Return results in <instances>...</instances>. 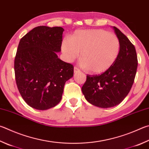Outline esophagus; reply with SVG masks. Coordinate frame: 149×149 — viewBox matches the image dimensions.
I'll list each match as a JSON object with an SVG mask.
<instances>
[{
    "label": "esophagus",
    "mask_w": 149,
    "mask_h": 149,
    "mask_svg": "<svg viewBox=\"0 0 149 149\" xmlns=\"http://www.w3.org/2000/svg\"><path fill=\"white\" fill-rule=\"evenodd\" d=\"M80 72V70L77 67H74V73H77Z\"/></svg>",
    "instance_id": "esophagus-1"
}]
</instances>
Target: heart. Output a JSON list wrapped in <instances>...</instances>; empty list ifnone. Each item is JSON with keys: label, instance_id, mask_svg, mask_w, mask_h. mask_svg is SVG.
<instances>
[{"label": "heart", "instance_id": "b5f03b06", "mask_svg": "<svg viewBox=\"0 0 149 149\" xmlns=\"http://www.w3.org/2000/svg\"><path fill=\"white\" fill-rule=\"evenodd\" d=\"M61 49L68 62L76 59L81 52V66L95 74L106 71L117 59L120 42L114 34L102 29L79 30L64 39Z\"/></svg>", "mask_w": 149, "mask_h": 149}]
</instances>
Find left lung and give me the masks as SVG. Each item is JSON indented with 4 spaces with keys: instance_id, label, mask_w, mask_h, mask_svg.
I'll use <instances>...</instances> for the list:
<instances>
[{
    "instance_id": "8db88e82",
    "label": "left lung",
    "mask_w": 149,
    "mask_h": 149,
    "mask_svg": "<svg viewBox=\"0 0 149 149\" xmlns=\"http://www.w3.org/2000/svg\"><path fill=\"white\" fill-rule=\"evenodd\" d=\"M120 51L113 65L100 75H87L82 92L90 104L102 108L119 104L130 91L137 68L134 45L119 29L113 26Z\"/></svg>"
}]
</instances>
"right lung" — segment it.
Instances as JSON below:
<instances>
[{
    "label": "right lung",
    "mask_w": 149,
    "mask_h": 149,
    "mask_svg": "<svg viewBox=\"0 0 149 149\" xmlns=\"http://www.w3.org/2000/svg\"><path fill=\"white\" fill-rule=\"evenodd\" d=\"M64 29L39 26L21 39L14 61L15 81L23 99L38 110L61 102L64 86L74 75V66L58 58Z\"/></svg>",
    "instance_id": "1"
}]
</instances>
